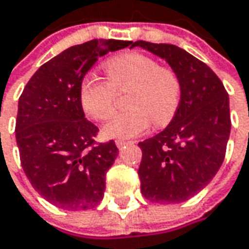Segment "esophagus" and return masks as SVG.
I'll return each instance as SVG.
<instances>
[{
  "label": "esophagus",
  "instance_id": "1",
  "mask_svg": "<svg viewBox=\"0 0 249 249\" xmlns=\"http://www.w3.org/2000/svg\"><path fill=\"white\" fill-rule=\"evenodd\" d=\"M128 143H129V142H126V141H116V144L118 149H123V147H124V146H126Z\"/></svg>",
  "mask_w": 249,
  "mask_h": 249
}]
</instances>
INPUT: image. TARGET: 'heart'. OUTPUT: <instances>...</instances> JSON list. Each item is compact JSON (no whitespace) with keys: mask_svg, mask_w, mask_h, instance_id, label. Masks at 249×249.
Returning a JSON list of instances; mask_svg holds the SVG:
<instances>
[{"mask_svg":"<svg viewBox=\"0 0 249 249\" xmlns=\"http://www.w3.org/2000/svg\"><path fill=\"white\" fill-rule=\"evenodd\" d=\"M108 81L95 74H85L80 81L78 99L82 110L96 121L113 114L116 90L126 92V110L113 117L103 128V135L113 139H132L150 126L168 124L178 111L182 84L178 74L161 67L149 55L129 52L105 63Z\"/></svg>","mask_w":249,"mask_h":249,"instance_id":"heart-1","label":"heart"}]
</instances>
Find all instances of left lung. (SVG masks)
<instances>
[{
    "mask_svg": "<svg viewBox=\"0 0 249 249\" xmlns=\"http://www.w3.org/2000/svg\"><path fill=\"white\" fill-rule=\"evenodd\" d=\"M132 47L164 59L182 84L169 125L139 142L142 194L160 204L183 202L210 183L225 160L231 126L229 95L218 75L182 48L146 41Z\"/></svg>",
    "mask_w": 249,
    "mask_h": 249,
    "instance_id": "8db88e82",
    "label": "left lung"
}]
</instances>
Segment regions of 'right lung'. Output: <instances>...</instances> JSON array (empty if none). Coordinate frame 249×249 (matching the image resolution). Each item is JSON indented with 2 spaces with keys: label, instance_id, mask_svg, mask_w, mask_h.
<instances>
[{
  "label": "right lung",
  "instance_id": "right-lung-1",
  "mask_svg": "<svg viewBox=\"0 0 249 249\" xmlns=\"http://www.w3.org/2000/svg\"><path fill=\"white\" fill-rule=\"evenodd\" d=\"M131 44L92 39L67 48L39 67L19 98L16 143L23 171L57 208L89 210L103 198L118 149L114 141L95 142L99 129L85 118L78 87L98 57Z\"/></svg>",
  "mask_w": 249,
  "mask_h": 249
}]
</instances>
